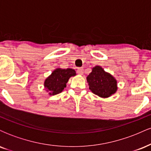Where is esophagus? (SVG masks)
I'll return each mask as SVG.
<instances>
[{"instance_id":"34e87169","label":"esophagus","mask_w":151,"mask_h":151,"mask_svg":"<svg viewBox=\"0 0 151 151\" xmlns=\"http://www.w3.org/2000/svg\"><path fill=\"white\" fill-rule=\"evenodd\" d=\"M77 72L78 74H79V75H82L83 73H84V70H83L82 68H78Z\"/></svg>"}]
</instances>
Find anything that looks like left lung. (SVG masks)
Listing matches in <instances>:
<instances>
[{
	"label": "left lung",
	"instance_id": "1",
	"mask_svg": "<svg viewBox=\"0 0 151 151\" xmlns=\"http://www.w3.org/2000/svg\"><path fill=\"white\" fill-rule=\"evenodd\" d=\"M86 80L89 89L100 97H109L117 91V81L115 78L99 66L92 68V72L87 76Z\"/></svg>",
	"mask_w": 151,
	"mask_h": 151
}]
</instances>
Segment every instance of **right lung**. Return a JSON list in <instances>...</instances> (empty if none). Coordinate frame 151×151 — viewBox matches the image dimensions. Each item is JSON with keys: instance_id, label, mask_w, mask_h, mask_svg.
I'll return each mask as SVG.
<instances>
[{"instance_id": "1", "label": "right lung", "mask_w": 151, "mask_h": 151, "mask_svg": "<svg viewBox=\"0 0 151 151\" xmlns=\"http://www.w3.org/2000/svg\"><path fill=\"white\" fill-rule=\"evenodd\" d=\"M75 75V71L72 69H56L45 79L44 86L47 89V91H49L50 95H56L63 91L69 79Z\"/></svg>"}]
</instances>
